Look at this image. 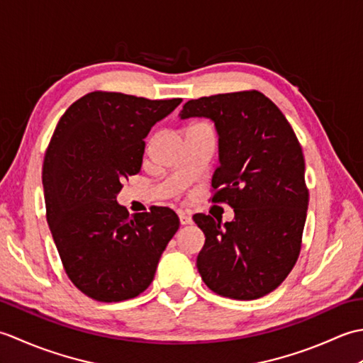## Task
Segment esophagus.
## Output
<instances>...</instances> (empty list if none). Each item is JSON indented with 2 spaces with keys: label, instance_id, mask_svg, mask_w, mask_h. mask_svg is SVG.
Segmentation results:
<instances>
[{
  "label": "esophagus",
  "instance_id": "34e87169",
  "mask_svg": "<svg viewBox=\"0 0 363 363\" xmlns=\"http://www.w3.org/2000/svg\"><path fill=\"white\" fill-rule=\"evenodd\" d=\"M177 215H179V221H181V225H182V226H186V225H191V221H194V220H191V217H190L189 213L182 212V211L177 212Z\"/></svg>",
  "mask_w": 363,
  "mask_h": 363
}]
</instances>
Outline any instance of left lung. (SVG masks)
<instances>
[{"mask_svg": "<svg viewBox=\"0 0 363 363\" xmlns=\"http://www.w3.org/2000/svg\"><path fill=\"white\" fill-rule=\"evenodd\" d=\"M179 115L215 123L220 167L212 203H226L235 213L225 225L194 215L206 235L198 272L217 295L265 296L289 276L301 251L309 190L298 138L279 107L257 90L190 99Z\"/></svg>", "mask_w": 363, "mask_h": 363, "instance_id": "obj_1", "label": "left lung"}]
</instances>
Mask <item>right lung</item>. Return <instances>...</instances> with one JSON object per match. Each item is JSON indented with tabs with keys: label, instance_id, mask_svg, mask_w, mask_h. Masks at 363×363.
Instances as JSON below:
<instances>
[{
	"label": "right lung",
	"instance_id": "obj_1",
	"mask_svg": "<svg viewBox=\"0 0 363 363\" xmlns=\"http://www.w3.org/2000/svg\"><path fill=\"white\" fill-rule=\"evenodd\" d=\"M181 101L91 91L54 129L42 172L46 221L67 276L91 299L140 295L179 229L168 207L129 217L117 195L140 172L145 137Z\"/></svg>",
	"mask_w": 363,
	"mask_h": 363
}]
</instances>
